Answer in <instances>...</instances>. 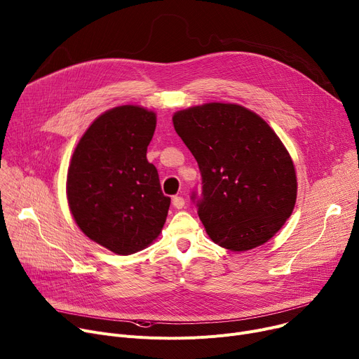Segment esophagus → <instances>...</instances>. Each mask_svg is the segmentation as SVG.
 <instances>
[{
  "label": "esophagus",
  "instance_id": "esophagus-1",
  "mask_svg": "<svg viewBox=\"0 0 359 359\" xmlns=\"http://www.w3.org/2000/svg\"><path fill=\"white\" fill-rule=\"evenodd\" d=\"M172 203H173V206H175L176 209H183V208H184V199H183L182 196H175L173 201H172Z\"/></svg>",
  "mask_w": 359,
  "mask_h": 359
}]
</instances>
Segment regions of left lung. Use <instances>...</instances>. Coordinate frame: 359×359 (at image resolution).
<instances>
[{"instance_id": "obj_1", "label": "left lung", "mask_w": 359, "mask_h": 359, "mask_svg": "<svg viewBox=\"0 0 359 359\" xmlns=\"http://www.w3.org/2000/svg\"><path fill=\"white\" fill-rule=\"evenodd\" d=\"M173 126L199 164L198 213L210 240L235 252L271 240L297 198L293 160L274 130L251 109L225 102L177 111Z\"/></svg>"}]
</instances>
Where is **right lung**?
Instances as JSON below:
<instances>
[{"label":"right lung","mask_w":359,"mask_h":359,"mask_svg":"<svg viewBox=\"0 0 359 359\" xmlns=\"http://www.w3.org/2000/svg\"><path fill=\"white\" fill-rule=\"evenodd\" d=\"M156 112L121 105L101 114L72 154L66 196L72 217L92 240L118 255L147 248L170 206L147 160Z\"/></svg>","instance_id":"1"}]
</instances>
